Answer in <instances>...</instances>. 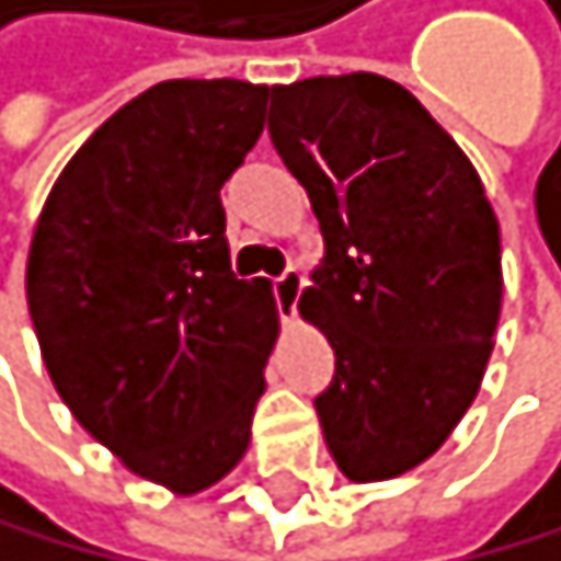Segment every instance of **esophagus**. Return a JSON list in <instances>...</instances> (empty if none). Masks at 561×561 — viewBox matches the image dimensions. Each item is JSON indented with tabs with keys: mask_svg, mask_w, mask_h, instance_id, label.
<instances>
[{
	"mask_svg": "<svg viewBox=\"0 0 561 561\" xmlns=\"http://www.w3.org/2000/svg\"><path fill=\"white\" fill-rule=\"evenodd\" d=\"M274 284V298H277V308H280V319H295V308H298V298H301V287H305V277L298 266H287L280 277L270 280Z\"/></svg>",
	"mask_w": 561,
	"mask_h": 561,
	"instance_id": "esophagus-1",
	"label": "esophagus"
}]
</instances>
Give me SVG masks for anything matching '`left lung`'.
I'll use <instances>...</instances> for the list:
<instances>
[{"label": "left lung", "mask_w": 561, "mask_h": 561, "mask_svg": "<svg viewBox=\"0 0 561 561\" xmlns=\"http://www.w3.org/2000/svg\"><path fill=\"white\" fill-rule=\"evenodd\" d=\"M266 131L325 256L298 308L336 375L316 413L350 482L426 461L472 405L500 322V225L455 138L399 82L354 72L270 89Z\"/></svg>", "instance_id": "8db88e82"}]
</instances>
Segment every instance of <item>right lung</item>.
Here are the masks:
<instances>
[{
	"mask_svg": "<svg viewBox=\"0 0 561 561\" xmlns=\"http://www.w3.org/2000/svg\"><path fill=\"white\" fill-rule=\"evenodd\" d=\"M266 96L239 79L145 89L65 165L30 242L26 305L58 396L180 496L245 455L277 340L270 284L232 274L221 207Z\"/></svg>",
	"mask_w": 561,
	"mask_h": 561,
	"instance_id": "add662e5",
	"label": "right lung"
}]
</instances>
